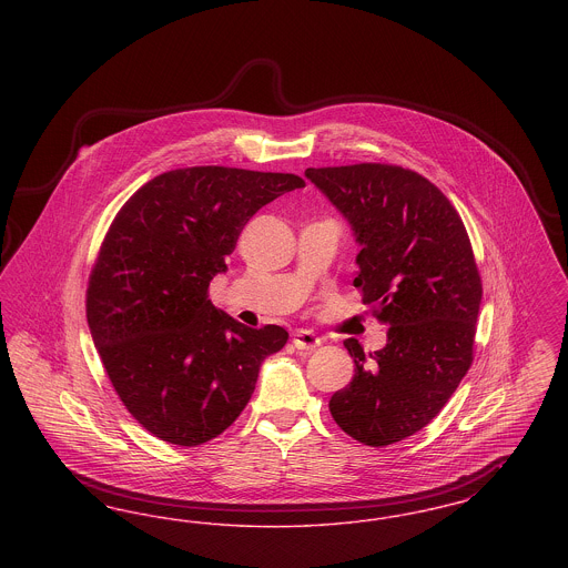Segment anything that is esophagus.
Segmentation results:
<instances>
[{"label": "esophagus", "mask_w": 568, "mask_h": 568, "mask_svg": "<svg viewBox=\"0 0 568 568\" xmlns=\"http://www.w3.org/2000/svg\"><path fill=\"white\" fill-rule=\"evenodd\" d=\"M322 345V338L311 329H296L294 332V347L302 352H313Z\"/></svg>", "instance_id": "obj_1"}]
</instances>
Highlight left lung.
I'll return each instance as SVG.
<instances>
[{
  "label": "left lung",
  "mask_w": 568,
  "mask_h": 568,
  "mask_svg": "<svg viewBox=\"0 0 568 568\" xmlns=\"http://www.w3.org/2000/svg\"><path fill=\"white\" fill-rule=\"evenodd\" d=\"M306 176L349 219L359 274L353 285L387 345L347 338L355 375L329 400L355 440L387 447L428 426L473 364L481 274L458 211L426 176L394 163L308 168Z\"/></svg>",
  "instance_id": "1"
}]
</instances>
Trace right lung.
I'll return each instance as SVG.
<instances>
[{
	"mask_svg": "<svg viewBox=\"0 0 568 568\" xmlns=\"http://www.w3.org/2000/svg\"><path fill=\"white\" fill-rule=\"evenodd\" d=\"M304 179L193 165L144 183L112 219L87 285V322L110 383L135 422L195 447L230 428L264 357L290 338L246 327L209 300L246 221Z\"/></svg>",
	"mask_w": 568,
	"mask_h": 568,
	"instance_id": "1",
	"label": "right lung"
}]
</instances>
